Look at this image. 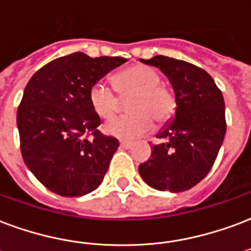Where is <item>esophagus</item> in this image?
Returning <instances> with one entry per match:
<instances>
[{"label": "esophagus", "instance_id": "34e87169", "mask_svg": "<svg viewBox=\"0 0 251 251\" xmlns=\"http://www.w3.org/2000/svg\"><path fill=\"white\" fill-rule=\"evenodd\" d=\"M132 147V143H128V141H122L120 143V148H124V150H128Z\"/></svg>", "mask_w": 251, "mask_h": 251}]
</instances>
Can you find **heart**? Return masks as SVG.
Returning a JSON list of instances; mask_svg holds the SVG:
<instances>
[{"mask_svg": "<svg viewBox=\"0 0 251 251\" xmlns=\"http://www.w3.org/2000/svg\"><path fill=\"white\" fill-rule=\"evenodd\" d=\"M157 71L148 66L135 65L112 76V84L120 97L132 95L127 104L131 112L111 119L104 124V132L122 140H133L152 129V120L164 124L176 111V98L168 87L160 84ZM94 112L108 119L118 111L119 99L104 82L94 83L88 91Z\"/></svg>", "mask_w": 251, "mask_h": 251, "instance_id": "heart-1", "label": "heart"}]
</instances>
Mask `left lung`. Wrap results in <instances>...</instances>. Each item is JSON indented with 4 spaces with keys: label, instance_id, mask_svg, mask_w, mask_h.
<instances>
[{
    "label": "left lung",
    "instance_id": "8db88e82",
    "mask_svg": "<svg viewBox=\"0 0 251 251\" xmlns=\"http://www.w3.org/2000/svg\"><path fill=\"white\" fill-rule=\"evenodd\" d=\"M159 67L172 84L176 111L172 123L157 133L150 160L139 165L143 180L173 193L193 188L212 169L226 132L222 92L205 70L185 61L156 55L140 59Z\"/></svg>",
    "mask_w": 251,
    "mask_h": 251
}]
</instances>
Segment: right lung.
<instances>
[{"label":"right lung","mask_w":251,"mask_h":251,"mask_svg":"<svg viewBox=\"0 0 251 251\" xmlns=\"http://www.w3.org/2000/svg\"><path fill=\"white\" fill-rule=\"evenodd\" d=\"M126 62L73 52L43 66L26 84L17 110L21 153L39 182L56 195L84 196L103 181L119 141L98 129L100 118L88 91Z\"/></svg>","instance_id":"right-lung-1"}]
</instances>
